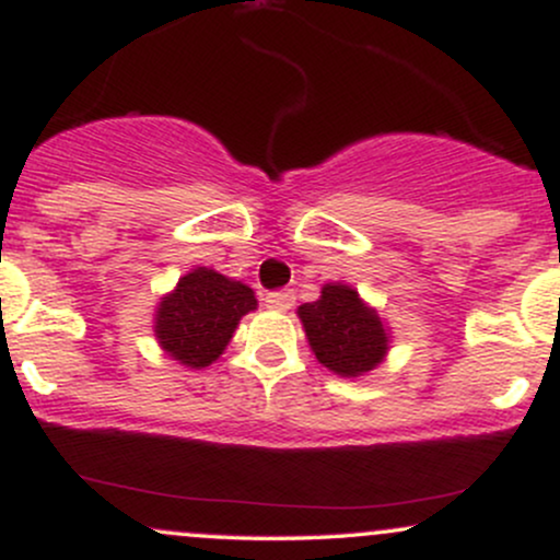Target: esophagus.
Masks as SVG:
<instances>
[{"label":"esophagus","instance_id":"obj_1","mask_svg":"<svg viewBox=\"0 0 560 560\" xmlns=\"http://www.w3.org/2000/svg\"><path fill=\"white\" fill-rule=\"evenodd\" d=\"M294 305V292H289V289H284V292H271L266 294V307H271V311H279L284 313L289 311V307Z\"/></svg>","mask_w":560,"mask_h":560}]
</instances>
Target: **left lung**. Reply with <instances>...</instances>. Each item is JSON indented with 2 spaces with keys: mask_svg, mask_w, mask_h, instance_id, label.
Here are the masks:
<instances>
[{
  "mask_svg": "<svg viewBox=\"0 0 560 560\" xmlns=\"http://www.w3.org/2000/svg\"><path fill=\"white\" fill-rule=\"evenodd\" d=\"M298 318L313 355L331 374L342 378L365 376L387 358L389 326L350 284H324L316 302L298 307Z\"/></svg>",
  "mask_w": 560,
  "mask_h": 560,
  "instance_id": "1",
  "label": "left lung"
}]
</instances>
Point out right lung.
Returning a JSON list of instances; mask_svg holds the SVG:
<instances>
[{
	"mask_svg": "<svg viewBox=\"0 0 560 560\" xmlns=\"http://www.w3.org/2000/svg\"><path fill=\"white\" fill-rule=\"evenodd\" d=\"M249 311H258L253 289L213 268L197 266L160 298L152 331L171 361L186 369H208L223 355Z\"/></svg>",
	"mask_w": 560,
	"mask_h": 560,
	"instance_id": "right-lung-1",
	"label": "right lung"
}]
</instances>
